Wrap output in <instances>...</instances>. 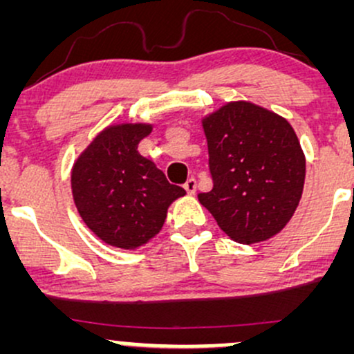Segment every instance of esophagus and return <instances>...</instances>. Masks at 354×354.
Returning a JSON list of instances; mask_svg holds the SVG:
<instances>
[{
    "label": "esophagus",
    "instance_id": "esophagus-1",
    "mask_svg": "<svg viewBox=\"0 0 354 354\" xmlns=\"http://www.w3.org/2000/svg\"><path fill=\"white\" fill-rule=\"evenodd\" d=\"M183 186H185L186 193L193 194L194 191H196V180H194V178H188V180H186V183Z\"/></svg>",
    "mask_w": 354,
    "mask_h": 354
}]
</instances>
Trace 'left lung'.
Here are the masks:
<instances>
[{
  "instance_id": "8db88e82",
  "label": "left lung",
  "mask_w": 354,
  "mask_h": 354,
  "mask_svg": "<svg viewBox=\"0 0 354 354\" xmlns=\"http://www.w3.org/2000/svg\"><path fill=\"white\" fill-rule=\"evenodd\" d=\"M203 128L213 189L198 200L241 245L274 236L293 216L306 173L291 124L265 108L236 101L205 118Z\"/></svg>"
}]
</instances>
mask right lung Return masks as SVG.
I'll return each mask as SVG.
<instances>
[{"label":"right lung","mask_w":354,"mask_h":354,"mask_svg":"<svg viewBox=\"0 0 354 354\" xmlns=\"http://www.w3.org/2000/svg\"><path fill=\"white\" fill-rule=\"evenodd\" d=\"M149 133V124L109 126L73 166L71 189L80 216L100 239L123 250L160 233L168 206L186 194L138 153V143Z\"/></svg>","instance_id":"1"}]
</instances>
